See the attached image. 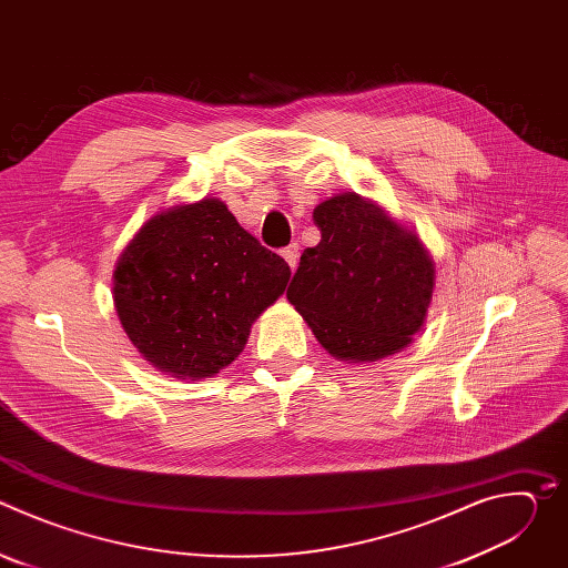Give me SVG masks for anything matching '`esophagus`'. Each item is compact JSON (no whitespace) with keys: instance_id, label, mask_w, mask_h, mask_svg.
Segmentation results:
<instances>
[{"instance_id":"34e87169","label":"esophagus","mask_w":568,"mask_h":568,"mask_svg":"<svg viewBox=\"0 0 568 568\" xmlns=\"http://www.w3.org/2000/svg\"><path fill=\"white\" fill-rule=\"evenodd\" d=\"M281 256H283L285 263L294 270L296 263H298V245H296V242H292V245H287L285 250H281Z\"/></svg>"}]
</instances>
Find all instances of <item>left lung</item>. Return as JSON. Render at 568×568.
Wrapping results in <instances>:
<instances>
[{
	"mask_svg": "<svg viewBox=\"0 0 568 568\" xmlns=\"http://www.w3.org/2000/svg\"><path fill=\"white\" fill-rule=\"evenodd\" d=\"M321 231L287 287L290 303L331 355L375 362L412 342L427 316L434 267L414 233L359 195L321 202Z\"/></svg>",
	"mask_w": 568,
	"mask_h": 568,
	"instance_id": "obj_1",
	"label": "left lung"
}]
</instances>
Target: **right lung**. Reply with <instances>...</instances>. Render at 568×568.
Wrapping results in <instances>:
<instances>
[{
    "instance_id": "obj_1",
    "label": "right lung",
    "mask_w": 568,
    "mask_h": 568,
    "mask_svg": "<svg viewBox=\"0 0 568 568\" xmlns=\"http://www.w3.org/2000/svg\"><path fill=\"white\" fill-rule=\"evenodd\" d=\"M290 281V265L217 200L159 213L114 272V305L139 353L178 377H211L247 344L252 323Z\"/></svg>"
}]
</instances>
